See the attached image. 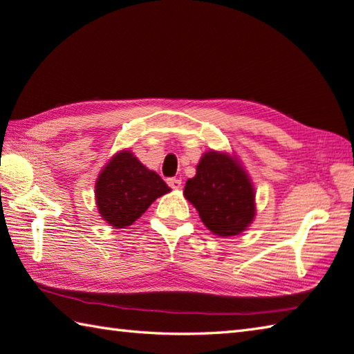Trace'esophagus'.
<instances>
[{
	"label": "esophagus",
	"mask_w": 354,
	"mask_h": 354,
	"mask_svg": "<svg viewBox=\"0 0 354 354\" xmlns=\"http://www.w3.org/2000/svg\"><path fill=\"white\" fill-rule=\"evenodd\" d=\"M167 184H169L171 189L178 190V189H181L183 181H181V179H179V178H169V179H167Z\"/></svg>",
	"instance_id": "obj_1"
}]
</instances>
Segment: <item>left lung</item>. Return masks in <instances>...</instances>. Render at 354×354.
Listing matches in <instances>:
<instances>
[{"label":"left lung","mask_w":354,"mask_h":354,"mask_svg":"<svg viewBox=\"0 0 354 354\" xmlns=\"http://www.w3.org/2000/svg\"><path fill=\"white\" fill-rule=\"evenodd\" d=\"M184 196L218 236L240 235L254 221V185L239 159L227 153H204L195 178L185 183Z\"/></svg>","instance_id":"left-lung-1"}]
</instances>
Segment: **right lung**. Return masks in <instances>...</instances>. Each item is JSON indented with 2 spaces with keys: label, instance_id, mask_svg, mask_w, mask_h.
<instances>
[{
  "label": "right lung",
  "instance_id": "add662e5",
  "mask_svg": "<svg viewBox=\"0 0 354 354\" xmlns=\"http://www.w3.org/2000/svg\"><path fill=\"white\" fill-rule=\"evenodd\" d=\"M170 187L156 171L149 170L130 150L110 159L95 181L99 214L113 227L124 229L138 220L156 198Z\"/></svg>",
  "mask_w": 354,
  "mask_h": 354
}]
</instances>
